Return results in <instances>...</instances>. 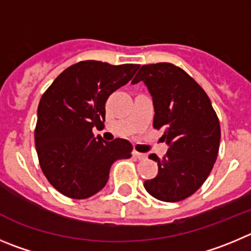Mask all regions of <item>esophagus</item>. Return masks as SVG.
Returning <instances> with one entry per match:
<instances>
[{"mask_svg":"<svg viewBox=\"0 0 251 251\" xmlns=\"http://www.w3.org/2000/svg\"><path fill=\"white\" fill-rule=\"evenodd\" d=\"M133 156H135L136 158H139V160H145V158H146V154L141 153V152H137L136 150L133 151Z\"/></svg>","mask_w":251,"mask_h":251,"instance_id":"1","label":"esophagus"}]
</instances>
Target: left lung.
I'll use <instances>...</instances> for the list:
<instances>
[{"mask_svg":"<svg viewBox=\"0 0 251 251\" xmlns=\"http://www.w3.org/2000/svg\"><path fill=\"white\" fill-rule=\"evenodd\" d=\"M144 81L154 106L153 127L163 130L166 156L156 161V177L145 181L156 200L179 202L194 193L209 176L219 151L221 124L202 86L172 63L142 65L132 84Z\"/></svg>","mask_w":251,"mask_h":251,"instance_id":"8db88e82","label":"left lung"}]
</instances>
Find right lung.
<instances>
[{
	"mask_svg": "<svg viewBox=\"0 0 251 251\" xmlns=\"http://www.w3.org/2000/svg\"><path fill=\"white\" fill-rule=\"evenodd\" d=\"M139 67L83 60L60 73L42 95L34 128L39 166L64 196L85 200L97 194L106 184L112 163L131 157L127 140H97L93 127L104 125L106 100Z\"/></svg>",
	"mask_w": 251,
	"mask_h": 251,
	"instance_id": "right-lung-1",
	"label": "right lung"
}]
</instances>
